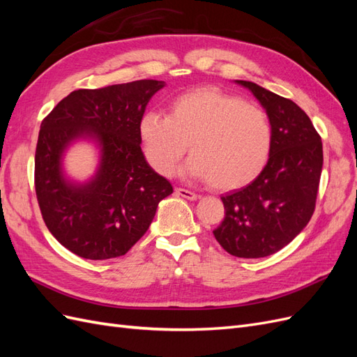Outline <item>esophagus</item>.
<instances>
[{"instance_id": "34e87169", "label": "esophagus", "mask_w": 357, "mask_h": 357, "mask_svg": "<svg viewBox=\"0 0 357 357\" xmlns=\"http://www.w3.org/2000/svg\"><path fill=\"white\" fill-rule=\"evenodd\" d=\"M176 195H178V197H181V198H186V199H189V201H195V199H198V195L197 193H193V192H190V190H188V189H183V188H176Z\"/></svg>"}]
</instances>
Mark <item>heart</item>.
<instances>
[{
    "mask_svg": "<svg viewBox=\"0 0 357 357\" xmlns=\"http://www.w3.org/2000/svg\"><path fill=\"white\" fill-rule=\"evenodd\" d=\"M146 159L158 174L171 176L186 153L190 177L210 180L229 190L255 180L271 152L268 116L255 104L218 88H197L178 95L169 114L150 112L139 122Z\"/></svg>",
    "mask_w": 357,
    "mask_h": 357,
    "instance_id": "heart-1",
    "label": "heart"
}]
</instances>
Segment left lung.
Here are the masks:
<instances>
[{
    "label": "left lung",
    "instance_id": "8db88e82",
    "mask_svg": "<svg viewBox=\"0 0 357 357\" xmlns=\"http://www.w3.org/2000/svg\"><path fill=\"white\" fill-rule=\"evenodd\" d=\"M235 82L265 109L273 144L261 174L250 185L222 197L225 219L213 234L229 255L257 259L282 250L310 222L323 147L310 117L294 101L253 82Z\"/></svg>",
    "mask_w": 357,
    "mask_h": 357
}]
</instances>
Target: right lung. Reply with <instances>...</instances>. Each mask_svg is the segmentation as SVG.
Masks as SVG:
<instances>
[{"mask_svg":"<svg viewBox=\"0 0 357 357\" xmlns=\"http://www.w3.org/2000/svg\"><path fill=\"white\" fill-rule=\"evenodd\" d=\"M165 86L137 80L66 96L41 122L36 149V193L47 229L74 255L102 261L125 255L149 229L171 183L147 164L139 122L150 98ZM77 139L100 147L88 182L66 178L65 150Z\"/></svg>","mask_w":357,"mask_h":357,"instance_id":"add662e5","label":"right lung"}]
</instances>
